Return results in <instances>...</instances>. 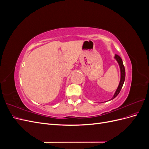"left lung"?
<instances>
[{
	"mask_svg": "<svg viewBox=\"0 0 149 149\" xmlns=\"http://www.w3.org/2000/svg\"><path fill=\"white\" fill-rule=\"evenodd\" d=\"M116 60L118 61V63L119 65V66H120V83H119V86L118 88V89H117L116 91L114 94V95L113 96V97H112L111 100H113L114 98H115L118 95L119 93H120V90L122 89V88H123V86L124 84V81H125V68H124V66L123 65V60H122L121 58L118 55H115V57Z\"/></svg>",
	"mask_w": 149,
	"mask_h": 149,
	"instance_id": "obj_1",
	"label": "left lung"
}]
</instances>
